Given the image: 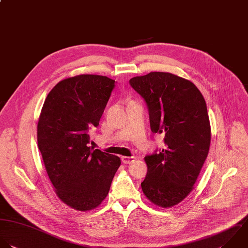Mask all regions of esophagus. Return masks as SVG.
I'll return each instance as SVG.
<instances>
[{
  "mask_svg": "<svg viewBox=\"0 0 248 248\" xmlns=\"http://www.w3.org/2000/svg\"><path fill=\"white\" fill-rule=\"evenodd\" d=\"M136 159L135 156H122V161L124 164H130L132 162H134Z\"/></svg>",
  "mask_w": 248,
  "mask_h": 248,
  "instance_id": "1",
  "label": "esophagus"
}]
</instances>
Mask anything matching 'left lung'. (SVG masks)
Instances as JSON below:
<instances>
[{
    "mask_svg": "<svg viewBox=\"0 0 248 248\" xmlns=\"http://www.w3.org/2000/svg\"><path fill=\"white\" fill-rule=\"evenodd\" d=\"M129 84L148 105L152 131L165 135V149L145 157L142 190L153 204L174 207L192 191L209 154L206 101L191 81L169 72L136 76Z\"/></svg>",
    "mask_w": 248,
    "mask_h": 248,
    "instance_id": "left-lung-1",
    "label": "left lung"
}]
</instances>
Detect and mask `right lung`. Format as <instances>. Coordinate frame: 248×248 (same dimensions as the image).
Returning a JSON list of instances; mask_svg holds the SVG:
<instances>
[{"mask_svg":"<svg viewBox=\"0 0 248 248\" xmlns=\"http://www.w3.org/2000/svg\"><path fill=\"white\" fill-rule=\"evenodd\" d=\"M115 80L80 74L60 81L48 93L37 123V145L59 199L88 212L108 195L121 165L117 155L88 147V130L97 126Z\"/></svg>","mask_w":248,"mask_h":248,"instance_id":"1","label":"right lung"}]
</instances>
